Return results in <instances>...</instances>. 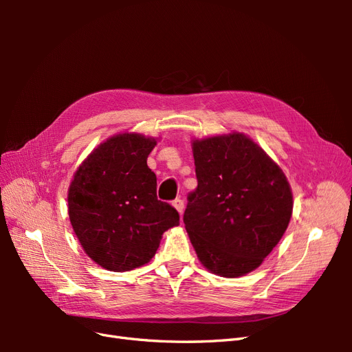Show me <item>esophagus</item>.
<instances>
[{
    "instance_id": "esophagus-1",
    "label": "esophagus",
    "mask_w": 352,
    "mask_h": 352,
    "mask_svg": "<svg viewBox=\"0 0 352 352\" xmlns=\"http://www.w3.org/2000/svg\"><path fill=\"white\" fill-rule=\"evenodd\" d=\"M172 206L176 208V211L179 212V214H182V212H184V201H182V199L176 198V199L172 202Z\"/></svg>"
}]
</instances>
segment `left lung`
I'll return each instance as SVG.
<instances>
[{"label": "left lung", "mask_w": 352, "mask_h": 352, "mask_svg": "<svg viewBox=\"0 0 352 352\" xmlns=\"http://www.w3.org/2000/svg\"><path fill=\"white\" fill-rule=\"evenodd\" d=\"M198 186L185 229L199 263L221 278L260 267L282 239L294 208L283 170L248 135L192 140Z\"/></svg>", "instance_id": "1"}]
</instances>
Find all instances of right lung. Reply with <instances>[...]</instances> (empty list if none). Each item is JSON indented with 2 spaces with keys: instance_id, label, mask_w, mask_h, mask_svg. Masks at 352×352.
Listing matches in <instances>:
<instances>
[{
  "instance_id": "right-lung-1",
  "label": "right lung",
  "mask_w": 352,
  "mask_h": 352,
  "mask_svg": "<svg viewBox=\"0 0 352 352\" xmlns=\"http://www.w3.org/2000/svg\"><path fill=\"white\" fill-rule=\"evenodd\" d=\"M158 138L122 132L101 142L79 164L67 190L72 228L88 257L110 272L150 261L179 212L157 198L146 158Z\"/></svg>"
}]
</instances>
